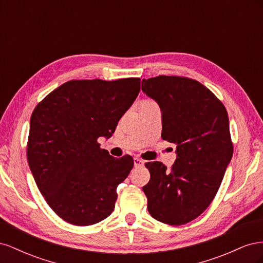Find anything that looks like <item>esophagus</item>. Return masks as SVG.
I'll use <instances>...</instances> for the list:
<instances>
[{"label": "esophagus", "instance_id": "obj_1", "mask_svg": "<svg viewBox=\"0 0 263 263\" xmlns=\"http://www.w3.org/2000/svg\"><path fill=\"white\" fill-rule=\"evenodd\" d=\"M134 164H135V166H142L145 164V162H144V160H141V159H139V158H135L134 159Z\"/></svg>", "mask_w": 263, "mask_h": 263}]
</instances>
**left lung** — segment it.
I'll list each match as a JSON object with an SVG mask.
<instances>
[{
  "instance_id": "left-lung-1",
  "label": "left lung",
  "mask_w": 263,
  "mask_h": 263,
  "mask_svg": "<svg viewBox=\"0 0 263 263\" xmlns=\"http://www.w3.org/2000/svg\"><path fill=\"white\" fill-rule=\"evenodd\" d=\"M141 90L160 106L162 139L177 145L170 170L159 161L146 163L148 212L164 224H186L209 208L232 160L227 110L208 87L189 78L144 79Z\"/></svg>"
}]
</instances>
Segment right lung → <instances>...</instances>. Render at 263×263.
I'll return each instance as SVG.
<instances>
[{"label": "right lung", "instance_id": "right-lung-1", "mask_svg": "<svg viewBox=\"0 0 263 263\" xmlns=\"http://www.w3.org/2000/svg\"><path fill=\"white\" fill-rule=\"evenodd\" d=\"M140 90L139 78L72 80L49 93L30 117L27 160L51 210L70 224L89 226L108 217L116 189L134 166L114 158L98 138H109Z\"/></svg>", "mask_w": 263, "mask_h": 263}]
</instances>
